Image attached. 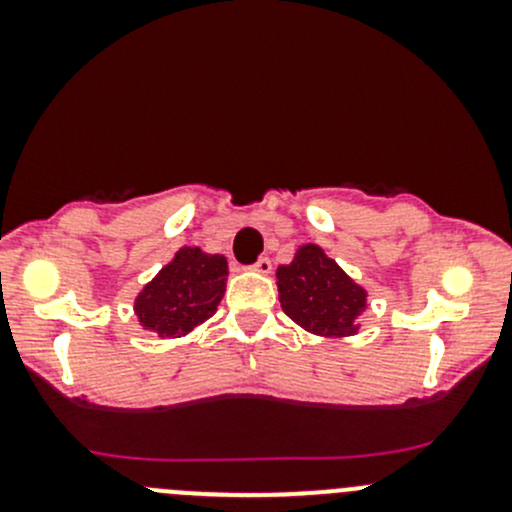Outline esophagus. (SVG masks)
<instances>
[{
    "mask_svg": "<svg viewBox=\"0 0 512 512\" xmlns=\"http://www.w3.org/2000/svg\"><path fill=\"white\" fill-rule=\"evenodd\" d=\"M252 270L260 272V275H270V272H272V262H270V257H260V260H257L255 265H252Z\"/></svg>",
    "mask_w": 512,
    "mask_h": 512,
    "instance_id": "34e87169",
    "label": "esophagus"
}]
</instances>
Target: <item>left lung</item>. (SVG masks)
<instances>
[{"mask_svg": "<svg viewBox=\"0 0 512 512\" xmlns=\"http://www.w3.org/2000/svg\"><path fill=\"white\" fill-rule=\"evenodd\" d=\"M277 280L282 309L299 327L322 337L356 332L354 319L364 309L366 292L317 245L299 247L292 265L277 270Z\"/></svg>", "mask_w": 512, "mask_h": 512, "instance_id": "obj_1", "label": "left lung"}]
</instances>
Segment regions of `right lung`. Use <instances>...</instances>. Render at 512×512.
Returning <instances> with one entry per match:
<instances>
[{
	"mask_svg": "<svg viewBox=\"0 0 512 512\" xmlns=\"http://www.w3.org/2000/svg\"><path fill=\"white\" fill-rule=\"evenodd\" d=\"M227 280V260L183 247L170 265L158 272L136 299L143 327L160 337H180L198 327L218 309Z\"/></svg>",
	"mask_w": 512,
	"mask_h": 512,
	"instance_id": "1",
	"label": "right lung"
}]
</instances>
